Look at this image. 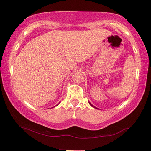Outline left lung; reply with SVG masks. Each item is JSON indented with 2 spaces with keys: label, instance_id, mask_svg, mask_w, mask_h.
Returning <instances> with one entry per match:
<instances>
[{
  "label": "left lung",
  "instance_id": "obj_1",
  "mask_svg": "<svg viewBox=\"0 0 151 151\" xmlns=\"http://www.w3.org/2000/svg\"><path fill=\"white\" fill-rule=\"evenodd\" d=\"M88 103H89V104H90V105H91V106L92 107H93V108H95V109H98V108H97V107H96V106H93V104H91V102H88Z\"/></svg>",
  "mask_w": 151,
  "mask_h": 151
}]
</instances>
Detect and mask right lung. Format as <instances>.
<instances>
[{
	"instance_id": "add662e5",
	"label": "right lung",
	"mask_w": 151,
	"mask_h": 151,
	"mask_svg": "<svg viewBox=\"0 0 151 151\" xmlns=\"http://www.w3.org/2000/svg\"><path fill=\"white\" fill-rule=\"evenodd\" d=\"M58 104H57V105H56V106H58ZM54 107H55V106H54Z\"/></svg>"
}]
</instances>
